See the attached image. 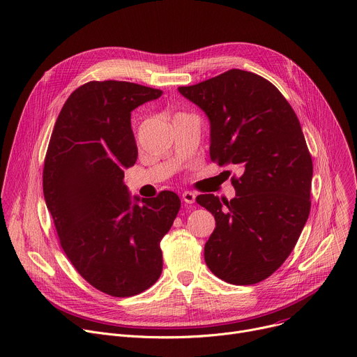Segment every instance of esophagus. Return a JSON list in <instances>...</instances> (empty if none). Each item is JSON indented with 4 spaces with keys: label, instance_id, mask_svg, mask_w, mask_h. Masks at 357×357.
<instances>
[{
    "label": "esophagus",
    "instance_id": "1",
    "mask_svg": "<svg viewBox=\"0 0 357 357\" xmlns=\"http://www.w3.org/2000/svg\"><path fill=\"white\" fill-rule=\"evenodd\" d=\"M195 193L190 192V190H185L182 193V201L186 204V205H192L193 202H195Z\"/></svg>",
    "mask_w": 357,
    "mask_h": 357
}]
</instances>
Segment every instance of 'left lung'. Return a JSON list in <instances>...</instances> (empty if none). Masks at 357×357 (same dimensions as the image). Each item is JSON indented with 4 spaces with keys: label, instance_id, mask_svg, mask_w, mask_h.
Here are the masks:
<instances>
[{
    "label": "left lung",
    "instance_id": "left-lung-1",
    "mask_svg": "<svg viewBox=\"0 0 357 357\" xmlns=\"http://www.w3.org/2000/svg\"><path fill=\"white\" fill-rule=\"evenodd\" d=\"M178 91L209 119L212 160L241 171L234 199L197 198L216 222L205 262L228 283L261 282L294 250L310 212L313 164L299 119L273 84L242 70Z\"/></svg>",
    "mask_w": 357,
    "mask_h": 357
}]
</instances>
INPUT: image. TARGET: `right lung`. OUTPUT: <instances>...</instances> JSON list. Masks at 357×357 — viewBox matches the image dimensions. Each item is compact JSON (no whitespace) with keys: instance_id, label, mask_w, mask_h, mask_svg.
Returning a JSON list of instances; mask_svg holds the SVG:
<instances>
[{"instance_id":"1","label":"right lung","mask_w":357,"mask_h":357,"mask_svg":"<svg viewBox=\"0 0 357 357\" xmlns=\"http://www.w3.org/2000/svg\"><path fill=\"white\" fill-rule=\"evenodd\" d=\"M160 95L125 81L79 86L58 115L45 156L44 198L61 246L89 284L115 298L159 279V243L181 208L171 190L139 198L123 182L138 158L131 112Z\"/></svg>"}]
</instances>
